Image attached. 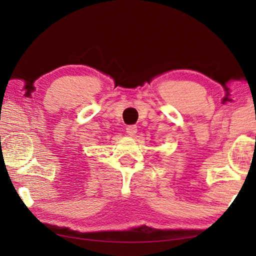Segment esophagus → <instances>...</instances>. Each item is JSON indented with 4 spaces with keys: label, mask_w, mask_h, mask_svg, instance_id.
Returning <instances> with one entry per match:
<instances>
[{
    "label": "esophagus",
    "mask_w": 256,
    "mask_h": 256,
    "mask_svg": "<svg viewBox=\"0 0 256 256\" xmlns=\"http://www.w3.org/2000/svg\"><path fill=\"white\" fill-rule=\"evenodd\" d=\"M136 132H138L136 125H128V126H126V133L128 135H130V136H134V135L136 134Z\"/></svg>",
    "instance_id": "obj_1"
}]
</instances>
